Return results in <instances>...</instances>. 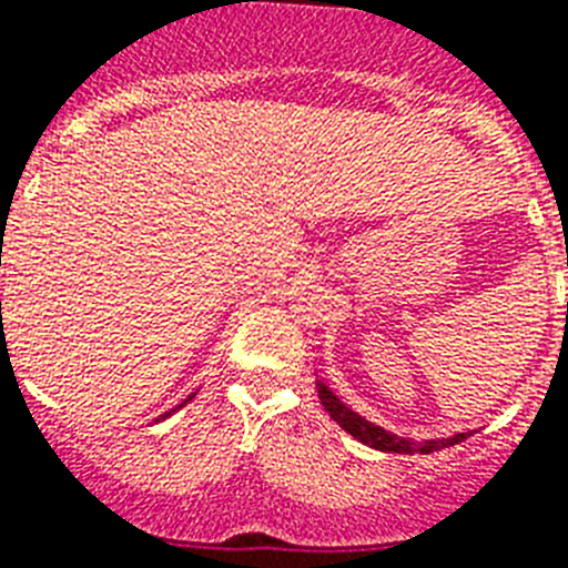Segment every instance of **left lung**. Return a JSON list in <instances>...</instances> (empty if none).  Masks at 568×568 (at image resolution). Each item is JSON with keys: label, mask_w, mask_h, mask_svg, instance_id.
Wrapping results in <instances>:
<instances>
[{"label": "left lung", "mask_w": 568, "mask_h": 568, "mask_svg": "<svg viewBox=\"0 0 568 568\" xmlns=\"http://www.w3.org/2000/svg\"><path fill=\"white\" fill-rule=\"evenodd\" d=\"M317 395H321L323 409L341 424L343 430L349 433V436H355L357 442L375 447V450H384V454H433V450H442V447L459 445V442H465V438L470 436V433H456V436L450 438H424V442H416V438L407 436H395V433L384 430L378 424L366 422L364 416H357L355 409L346 407L323 381H317Z\"/></svg>", "instance_id": "1"}]
</instances>
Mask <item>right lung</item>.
Listing matches in <instances>:
<instances>
[{
	"label": "right lung",
	"mask_w": 568,
	"mask_h": 568,
	"mask_svg": "<svg viewBox=\"0 0 568 568\" xmlns=\"http://www.w3.org/2000/svg\"><path fill=\"white\" fill-rule=\"evenodd\" d=\"M0 262H2V260H0ZM193 395H195V393H193ZM193 395H187V398H184V402H181L179 407H184V404H187V402H193ZM179 407H175V409H179ZM175 409H170V413H164V416H159V418H155V422H161V418H166V416H173Z\"/></svg>",
	"instance_id": "right-lung-1"
}]
</instances>
